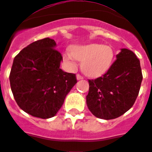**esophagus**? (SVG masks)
Masks as SVG:
<instances>
[{
  "mask_svg": "<svg viewBox=\"0 0 152 152\" xmlns=\"http://www.w3.org/2000/svg\"><path fill=\"white\" fill-rule=\"evenodd\" d=\"M76 78H77V80H82V79H83V76H81L80 74H77L76 75Z\"/></svg>",
  "mask_w": 152,
  "mask_h": 152,
  "instance_id": "obj_1",
  "label": "esophagus"
}]
</instances>
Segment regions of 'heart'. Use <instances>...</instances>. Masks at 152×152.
<instances>
[{
    "label": "heart",
    "instance_id": "b5f03b06",
    "mask_svg": "<svg viewBox=\"0 0 152 152\" xmlns=\"http://www.w3.org/2000/svg\"><path fill=\"white\" fill-rule=\"evenodd\" d=\"M113 49L102 44L92 43L76 46L71 49V53L65 54L68 60L76 59L83 61L82 69L89 76H99L110 67L113 59Z\"/></svg>",
    "mask_w": 152,
    "mask_h": 152
}]
</instances>
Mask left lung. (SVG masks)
I'll return each instance as SVG.
<instances>
[{
  "instance_id": "1",
  "label": "left lung",
  "mask_w": 152,
  "mask_h": 152,
  "mask_svg": "<svg viewBox=\"0 0 152 152\" xmlns=\"http://www.w3.org/2000/svg\"><path fill=\"white\" fill-rule=\"evenodd\" d=\"M142 79L140 60L132 51L121 49L106 73L88 80L89 110L96 118L106 120L121 116L133 106Z\"/></svg>"
}]
</instances>
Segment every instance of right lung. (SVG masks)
Instances as JSON below:
<instances>
[{"instance_id": "obj_1", "label": "right lung", "mask_w": 152, "mask_h": 152, "mask_svg": "<svg viewBox=\"0 0 152 152\" xmlns=\"http://www.w3.org/2000/svg\"><path fill=\"white\" fill-rule=\"evenodd\" d=\"M45 38L32 42L14 58L9 80L17 105L26 113L46 119L56 115L77 83L76 74L60 69L61 53Z\"/></svg>"}]
</instances>
